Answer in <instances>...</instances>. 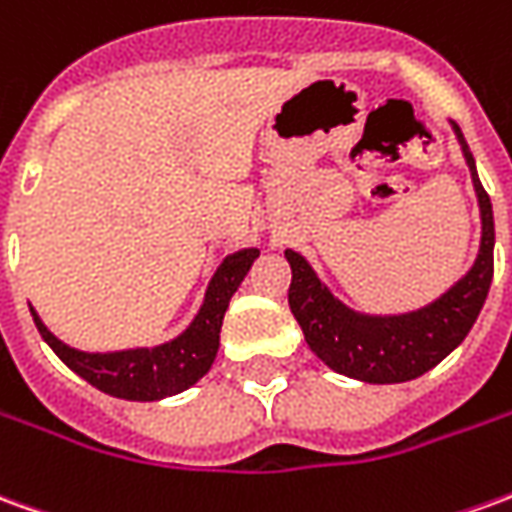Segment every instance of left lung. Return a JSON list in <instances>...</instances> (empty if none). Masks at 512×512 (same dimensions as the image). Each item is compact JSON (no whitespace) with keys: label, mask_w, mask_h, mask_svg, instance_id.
Returning a JSON list of instances; mask_svg holds the SVG:
<instances>
[{"label":"left lung","mask_w":512,"mask_h":512,"mask_svg":"<svg viewBox=\"0 0 512 512\" xmlns=\"http://www.w3.org/2000/svg\"><path fill=\"white\" fill-rule=\"evenodd\" d=\"M452 130L466 157L480 205V252L466 274L430 305L393 316L360 313L324 285L305 255L285 249V260L291 266L288 305L293 318L305 332L313 355L343 377L371 385L416 380L438 366L449 352H455L485 305L493 280V207L477 177L474 155L455 121Z\"/></svg>","instance_id":"1"}]
</instances>
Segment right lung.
<instances>
[{
  "mask_svg": "<svg viewBox=\"0 0 512 512\" xmlns=\"http://www.w3.org/2000/svg\"><path fill=\"white\" fill-rule=\"evenodd\" d=\"M257 257H260V249L255 246L238 249L224 257L207 282L205 299L196 310L194 321L177 338L157 343V346H135V349H119V352H82L60 341L55 332H49L32 305L30 313L41 338L74 374H80L82 380L116 399L157 402V399L188 391L210 371L219 352L221 321L230 307L232 293L238 291V285L244 282Z\"/></svg>",
  "mask_w": 512,
  "mask_h": 512,
  "instance_id": "right-lung-1",
  "label": "right lung"
}]
</instances>
